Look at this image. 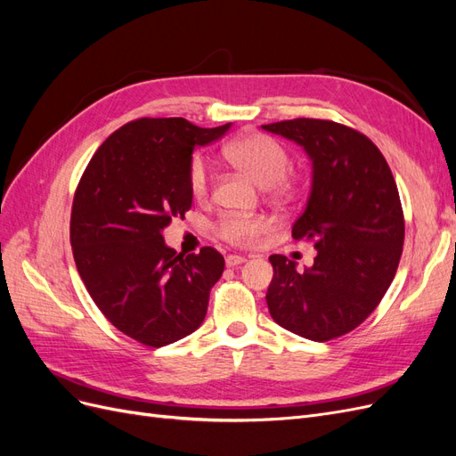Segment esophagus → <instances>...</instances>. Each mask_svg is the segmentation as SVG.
<instances>
[{
    "label": "esophagus",
    "mask_w": 456,
    "mask_h": 456,
    "mask_svg": "<svg viewBox=\"0 0 456 456\" xmlns=\"http://www.w3.org/2000/svg\"><path fill=\"white\" fill-rule=\"evenodd\" d=\"M245 260H247V258L241 256V255H228V256H226V266H228V268L240 266V265H243Z\"/></svg>",
    "instance_id": "1"
}]
</instances>
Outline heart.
Returning <instances> with one entry per match:
<instances>
[{
    "label": "heart",
    "instance_id": "1",
    "mask_svg": "<svg viewBox=\"0 0 456 456\" xmlns=\"http://www.w3.org/2000/svg\"><path fill=\"white\" fill-rule=\"evenodd\" d=\"M224 158L265 188L280 184L291 167L285 148L265 134H245L230 142L224 148ZM188 183L198 198L207 196L211 188V169L203 158L196 156L190 161ZM266 226L268 223L262 216H224L218 223V233L230 243L243 245L255 241Z\"/></svg>",
    "mask_w": 456,
    "mask_h": 456
}]
</instances>
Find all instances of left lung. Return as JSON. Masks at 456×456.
Returning <instances> with one entry per match:
<instances>
[{"mask_svg": "<svg viewBox=\"0 0 456 456\" xmlns=\"http://www.w3.org/2000/svg\"><path fill=\"white\" fill-rule=\"evenodd\" d=\"M262 129L297 142L312 159V190L293 238L317 251L305 270L270 256V315L308 340L338 338L375 312L402 258L405 220L394 175L370 139L342 123L297 118Z\"/></svg>", "mask_w": 456, "mask_h": 456, "instance_id": "left-lung-1", "label": "left lung"}]
</instances>
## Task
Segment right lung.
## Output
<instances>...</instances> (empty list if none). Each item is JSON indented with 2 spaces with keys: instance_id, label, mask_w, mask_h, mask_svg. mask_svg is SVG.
<instances>
[{
  "instance_id": "right-lung-1",
  "label": "right lung",
  "mask_w": 456,
  "mask_h": 456,
  "mask_svg": "<svg viewBox=\"0 0 456 456\" xmlns=\"http://www.w3.org/2000/svg\"><path fill=\"white\" fill-rule=\"evenodd\" d=\"M230 126L129 121L94 151L77 184L70 218L77 272L106 320L144 346L194 333L224 272V256L213 247L184 256L165 245L163 230L191 207V151Z\"/></svg>"
}]
</instances>
